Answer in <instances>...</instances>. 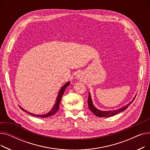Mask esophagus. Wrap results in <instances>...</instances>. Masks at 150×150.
I'll list each match as a JSON object with an SVG mask.
<instances>
[{"label":"esophagus","mask_w":150,"mask_h":150,"mask_svg":"<svg viewBox=\"0 0 150 150\" xmlns=\"http://www.w3.org/2000/svg\"><path fill=\"white\" fill-rule=\"evenodd\" d=\"M76 78H77V79H80V78H81L80 75H78L76 76Z\"/></svg>","instance_id":"obj_1"}]
</instances>
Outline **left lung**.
<instances>
[{
	"instance_id": "1",
	"label": "left lung",
	"mask_w": 150,
	"mask_h": 150,
	"mask_svg": "<svg viewBox=\"0 0 150 150\" xmlns=\"http://www.w3.org/2000/svg\"><path fill=\"white\" fill-rule=\"evenodd\" d=\"M136 97V95L134 97V98H133V100L131 102H129V103L128 104H127V105L124 106L123 107H122L120 109H116V110H113V111H101V110L96 108L95 106H94V105L92 103L90 92H89V97H88V102L89 108L91 110V111L92 112L96 115H97V117H108L114 116V115L117 114L118 113L123 111L124 110H125L126 109H127L128 107L132 103V102L134 101V100L135 99Z\"/></svg>"
}]
</instances>
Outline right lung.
Masks as SVG:
<instances>
[{"label":"right lung","instance_id":"1","mask_svg":"<svg viewBox=\"0 0 150 150\" xmlns=\"http://www.w3.org/2000/svg\"><path fill=\"white\" fill-rule=\"evenodd\" d=\"M70 84V81H68L67 83H66L64 86H62V87L61 88V89L59 90V92H58V94L57 96V99H56V101H55V103L53 105V106L52 107V108L51 109L50 111L47 112V114H43V115H36V114H32L31 112H29L28 111H27L26 110H25L23 108H22V107L19 106L21 108V109L22 110H23V111L25 112H27V113H28L29 114L33 115V116H35V117H41V118H45V117H50V116H52L53 115H54L55 113H57L58 112V111L59 110V103H60V101L61 100V98H62V95L63 93H64V91L66 90V89L67 88V86Z\"/></svg>","mask_w":150,"mask_h":150}]
</instances>
